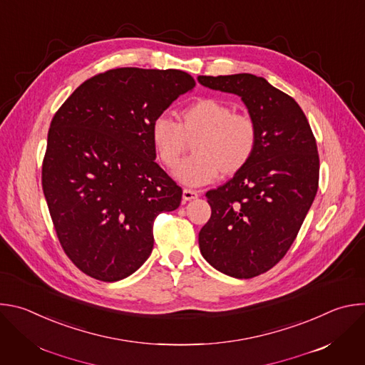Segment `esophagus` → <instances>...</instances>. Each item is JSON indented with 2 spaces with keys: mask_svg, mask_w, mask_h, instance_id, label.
Wrapping results in <instances>:
<instances>
[{
  "mask_svg": "<svg viewBox=\"0 0 365 365\" xmlns=\"http://www.w3.org/2000/svg\"><path fill=\"white\" fill-rule=\"evenodd\" d=\"M199 196V190H193V189H183V200H192L196 199Z\"/></svg>",
  "mask_w": 365,
  "mask_h": 365,
  "instance_id": "obj_1",
  "label": "esophagus"
}]
</instances>
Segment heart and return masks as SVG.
<instances>
[{"label": "heart", "instance_id": "b5f03b06", "mask_svg": "<svg viewBox=\"0 0 365 365\" xmlns=\"http://www.w3.org/2000/svg\"><path fill=\"white\" fill-rule=\"evenodd\" d=\"M150 140L163 166L175 169L193 143V155L175 172L179 182L202 186L214 182L220 173L231 176L242 170L257 148L258 127L247 113L234 111L228 102L196 98L178 113V123L166 115L155 117Z\"/></svg>", "mask_w": 365, "mask_h": 365}]
</instances>
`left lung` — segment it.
Listing matches in <instances>:
<instances>
[{"mask_svg":"<svg viewBox=\"0 0 365 365\" xmlns=\"http://www.w3.org/2000/svg\"><path fill=\"white\" fill-rule=\"evenodd\" d=\"M197 81L241 96L258 127L250 163L206 192L212 214L199 232L207 263L227 276L251 279L286 255L317 196V140L299 103L264 78L238 73Z\"/></svg>","mask_w":365,"mask_h":365,"instance_id":"obj_1","label":"left lung"}]
</instances>
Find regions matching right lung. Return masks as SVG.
Listing matches in <instances>:
<instances>
[{"label": "right lung", "mask_w": 365, "mask_h": 365, "mask_svg": "<svg viewBox=\"0 0 365 365\" xmlns=\"http://www.w3.org/2000/svg\"><path fill=\"white\" fill-rule=\"evenodd\" d=\"M195 79L176 69L118 68L86 79L51 118L41 186L71 262L101 282L133 274L153 224L182 187L154 162L150 127Z\"/></svg>", "instance_id": "1"}]
</instances>
